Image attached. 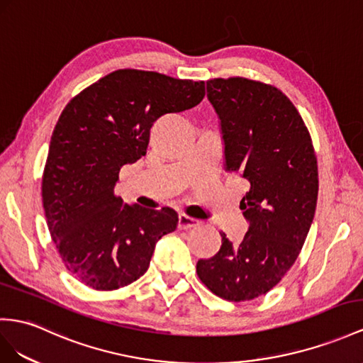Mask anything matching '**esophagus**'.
Instances as JSON below:
<instances>
[{"label":"esophagus","mask_w":363,"mask_h":363,"mask_svg":"<svg viewBox=\"0 0 363 363\" xmlns=\"http://www.w3.org/2000/svg\"><path fill=\"white\" fill-rule=\"evenodd\" d=\"M199 224H201V222L198 219L184 215V213H181V215H179V219H178V228L179 230H190L193 227H198Z\"/></svg>","instance_id":"esophagus-1"}]
</instances>
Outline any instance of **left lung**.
Returning a JSON list of instances; mask_svg holds the SVG:
<instances>
[{"label": "left lung", "mask_w": 363, "mask_h": 363, "mask_svg": "<svg viewBox=\"0 0 363 363\" xmlns=\"http://www.w3.org/2000/svg\"><path fill=\"white\" fill-rule=\"evenodd\" d=\"M220 119L225 170L250 182L240 208L250 222L239 245L199 259L196 273L230 302L267 294L290 270L308 235L319 191L318 160L308 128L282 90L242 77L207 81Z\"/></svg>", "instance_id": "obj_1"}]
</instances>
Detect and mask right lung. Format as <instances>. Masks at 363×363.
Here are the masks:
<instances>
[{"label": "right lung", "instance_id": "right-lung-1", "mask_svg": "<svg viewBox=\"0 0 363 363\" xmlns=\"http://www.w3.org/2000/svg\"><path fill=\"white\" fill-rule=\"evenodd\" d=\"M206 82L121 69L69 101L53 128L41 194L50 236L67 270L98 291L141 277L178 213L124 203L119 170L147 153L150 128L165 113L189 110Z\"/></svg>", "mask_w": 363, "mask_h": 363}]
</instances>
